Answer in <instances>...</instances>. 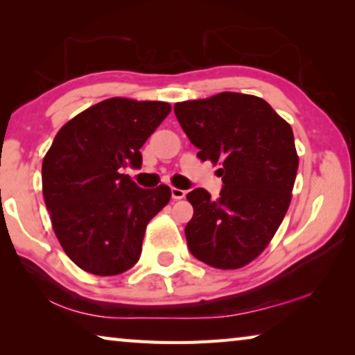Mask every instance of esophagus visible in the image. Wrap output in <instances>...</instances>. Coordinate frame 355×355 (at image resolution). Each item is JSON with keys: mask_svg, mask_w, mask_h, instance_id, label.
<instances>
[{"mask_svg": "<svg viewBox=\"0 0 355 355\" xmlns=\"http://www.w3.org/2000/svg\"><path fill=\"white\" fill-rule=\"evenodd\" d=\"M171 194H172V199H173V200H180V199H183V197L186 196V192H184L183 189L172 188V189H171Z\"/></svg>", "mask_w": 355, "mask_h": 355, "instance_id": "esophagus-1", "label": "esophagus"}]
</instances>
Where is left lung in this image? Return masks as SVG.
Segmentation results:
<instances>
[{
  "mask_svg": "<svg viewBox=\"0 0 355 355\" xmlns=\"http://www.w3.org/2000/svg\"><path fill=\"white\" fill-rule=\"evenodd\" d=\"M175 116L202 161L220 163L219 199L191 191L194 216L184 227L197 260L238 269L261 254L291 202L299 158L293 130L255 95L222 92L175 103Z\"/></svg>",
  "mask_w": 355,
  "mask_h": 355,
  "instance_id": "obj_1",
  "label": "left lung"
}]
</instances>
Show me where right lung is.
I'll return each instance as SVG.
<instances>
[{
	"instance_id": "right-lung-1",
	"label": "right lung",
	"mask_w": 355,
	"mask_h": 355,
	"mask_svg": "<svg viewBox=\"0 0 355 355\" xmlns=\"http://www.w3.org/2000/svg\"><path fill=\"white\" fill-rule=\"evenodd\" d=\"M169 112L164 101H100L65 123L46 152L42 191L53 230L86 272L133 268L147 224L169 203V186L142 189L122 173L141 169V147Z\"/></svg>"
}]
</instances>
